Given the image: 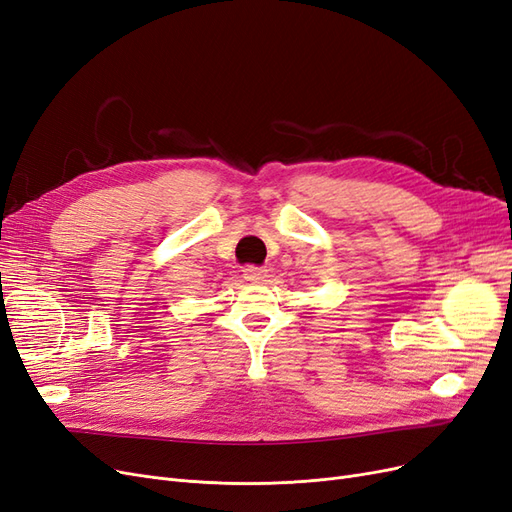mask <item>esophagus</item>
I'll list each match as a JSON object with an SVG mask.
<instances>
[{"label": "esophagus", "instance_id": "esophagus-1", "mask_svg": "<svg viewBox=\"0 0 512 512\" xmlns=\"http://www.w3.org/2000/svg\"><path fill=\"white\" fill-rule=\"evenodd\" d=\"M243 277L252 281V284H262V281H267V277H269V269L254 267V264H250V267L243 269Z\"/></svg>", "mask_w": 512, "mask_h": 512}]
</instances>
